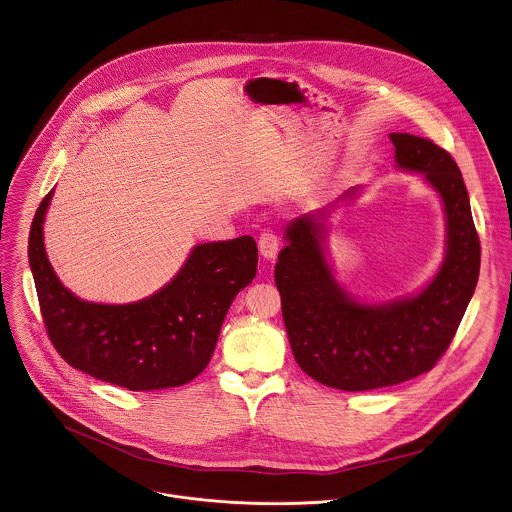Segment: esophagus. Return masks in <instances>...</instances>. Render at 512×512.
<instances>
[{
    "instance_id": "esophagus-1",
    "label": "esophagus",
    "mask_w": 512,
    "mask_h": 512,
    "mask_svg": "<svg viewBox=\"0 0 512 512\" xmlns=\"http://www.w3.org/2000/svg\"><path fill=\"white\" fill-rule=\"evenodd\" d=\"M279 245H281V239H279L277 231L265 229V231L261 233V237H259V251H261V255H263L265 259L273 261V259L277 257V253H279Z\"/></svg>"
}]
</instances>
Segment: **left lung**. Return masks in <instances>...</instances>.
<instances>
[{
    "instance_id": "obj_1",
    "label": "left lung",
    "mask_w": 512,
    "mask_h": 512,
    "mask_svg": "<svg viewBox=\"0 0 512 512\" xmlns=\"http://www.w3.org/2000/svg\"><path fill=\"white\" fill-rule=\"evenodd\" d=\"M391 141L398 167L422 172L444 202L446 259L432 283L387 304L355 302L336 283L324 255L328 208L288 224V243L275 265L296 363L340 391L391 387L430 371L454 340L479 279V235L452 155L410 133H391Z\"/></svg>"
}]
</instances>
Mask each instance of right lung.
I'll use <instances>...</instances> for the list:
<instances>
[{
	"mask_svg": "<svg viewBox=\"0 0 512 512\" xmlns=\"http://www.w3.org/2000/svg\"><path fill=\"white\" fill-rule=\"evenodd\" d=\"M49 192L29 233V263L43 322L58 355L78 371L129 391L180 387L216 349L235 294L257 275L251 235L196 245L171 283L131 304H96L58 281L43 243Z\"/></svg>",
	"mask_w": 512,
	"mask_h": 512,
	"instance_id": "add662e5",
	"label": "right lung"
}]
</instances>
